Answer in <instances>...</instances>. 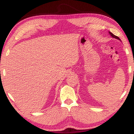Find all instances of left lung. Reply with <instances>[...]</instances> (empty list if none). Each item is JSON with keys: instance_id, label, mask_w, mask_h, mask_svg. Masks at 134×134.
I'll use <instances>...</instances> for the list:
<instances>
[{"instance_id": "left-lung-1", "label": "left lung", "mask_w": 134, "mask_h": 134, "mask_svg": "<svg viewBox=\"0 0 134 134\" xmlns=\"http://www.w3.org/2000/svg\"><path fill=\"white\" fill-rule=\"evenodd\" d=\"M109 33L110 34V36L112 37H113V38H116V39H118L119 40H120V39L119 38V37H118V36H115V35H113V34L112 33H111V32H109ZM121 41V40H120Z\"/></svg>"}]
</instances>
